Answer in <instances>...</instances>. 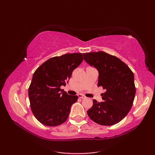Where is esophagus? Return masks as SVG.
<instances>
[{"instance_id": "1", "label": "esophagus", "mask_w": 155, "mask_h": 155, "mask_svg": "<svg viewBox=\"0 0 155 155\" xmlns=\"http://www.w3.org/2000/svg\"><path fill=\"white\" fill-rule=\"evenodd\" d=\"M78 98H83V99H84V98H86V97L84 96V95L82 94H78Z\"/></svg>"}]
</instances>
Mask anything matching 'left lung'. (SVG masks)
Segmentation results:
<instances>
[{"instance_id":"left-lung-1","label":"left lung","mask_w":155,"mask_h":155,"mask_svg":"<svg viewBox=\"0 0 155 155\" xmlns=\"http://www.w3.org/2000/svg\"><path fill=\"white\" fill-rule=\"evenodd\" d=\"M84 59L98 71V87L105 89L101 95L103 102L94 99L87 110L95 123L104 126L123 120L133 106L135 96L134 74L128 66L115 56L103 51L84 53Z\"/></svg>"}]
</instances>
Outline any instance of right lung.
<instances>
[{
  "label": "right lung",
  "mask_w": 155,
  "mask_h": 155,
  "mask_svg": "<svg viewBox=\"0 0 155 155\" xmlns=\"http://www.w3.org/2000/svg\"><path fill=\"white\" fill-rule=\"evenodd\" d=\"M83 60L82 53L65 54L49 58L34 72L28 97L32 113L42 124L56 127L67 120L78 96L68 95L61 87Z\"/></svg>",
  "instance_id": "1"
}]
</instances>
